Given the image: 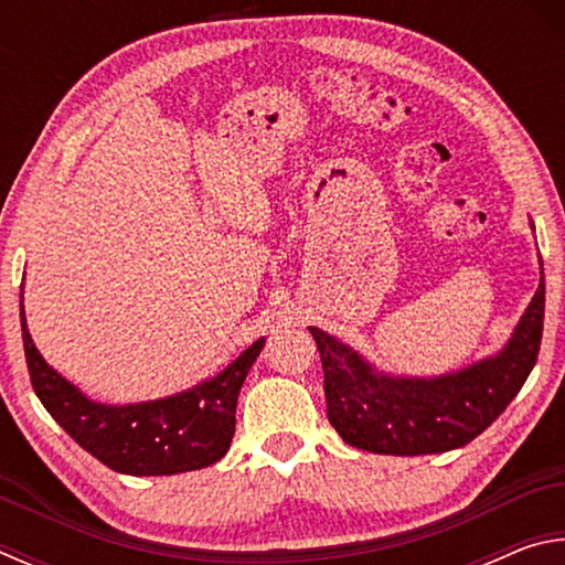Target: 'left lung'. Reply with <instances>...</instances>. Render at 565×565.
Segmentation results:
<instances>
[{"mask_svg": "<svg viewBox=\"0 0 565 565\" xmlns=\"http://www.w3.org/2000/svg\"><path fill=\"white\" fill-rule=\"evenodd\" d=\"M539 266V289L503 349L451 374H386L349 343L309 327L321 353L327 414L343 441L369 454L424 456L454 451L483 434L539 359L546 309L541 256Z\"/></svg>", "mask_w": 565, "mask_h": 565, "instance_id": "left-lung-1", "label": "left lung"}]
</instances>
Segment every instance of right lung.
Returning a JSON list of instances; mask_svg holds the SVG:
<instances>
[{"label": "right lung", "mask_w": 565, "mask_h": 565, "mask_svg": "<svg viewBox=\"0 0 565 565\" xmlns=\"http://www.w3.org/2000/svg\"><path fill=\"white\" fill-rule=\"evenodd\" d=\"M19 299L24 356L34 394L84 451L127 476H174L224 458L236 428V398L266 339L254 341L224 371L167 398L99 404L66 381L34 347Z\"/></svg>", "instance_id": "obj_1"}]
</instances>
